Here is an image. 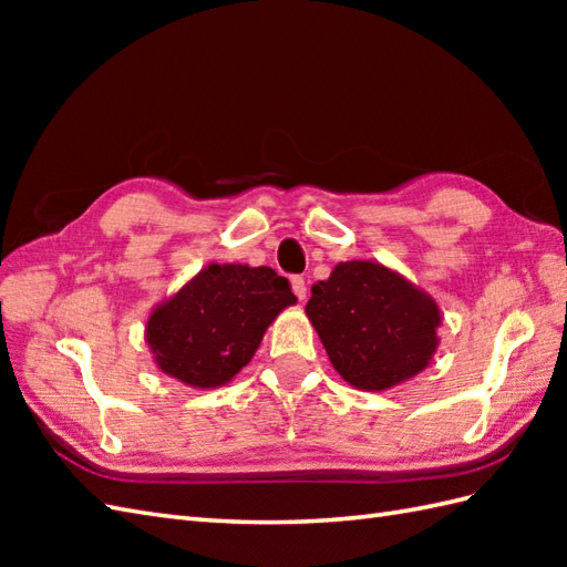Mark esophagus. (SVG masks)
<instances>
[{
  "label": "esophagus",
  "instance_id": "34e87169",
  "mask_svg": "<svg viewBox=\"0 0 567 567\" xmlns=\"http://www.w3.org/2000/svg\"><path fill=\"white\" fill-rule=\"evenodd\" d=\"M292 292L297 295L299 302H305V299H307V282H305V277H299V275L292 277Z\"/></svg>",
  "mask_w": 567,
  "mask_h": 567
}]
</instances>
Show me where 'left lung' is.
<instances>
[{
    "instance_id": "8db88e82",
    "label": "left lung",
    "mask_w": 567,
    "mask_h": 567,
    "mask_svg": "<svg viewBox=\"0 0 567 567\" xmlns=\"http://www.w3.org/2000/svg\"><path fill=\"white\" fill-rule=\"evenodd\" d=\"M305 311L333 370L365 392L416 378L441 341L436 299L378 260L336 265L311 285Z\"/></svg>"
}]
</instances>
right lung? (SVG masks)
<instances>
[{"instance_id":"1","label":"right lung","mask_w":567,"mask_h":567,"mask_svg":"<svg viewBox=\"0 0 567 567\" xmlns=\"http://www.w3.org/2000/svg\"><path fill=\"white\" fill-rule=\"evenodd\" d=\"M295 302L287 277L272 268L209 262L151 309L153 363L195 390L221 388L250 363L270 323Z\"/></svg>"}]
</instances>
